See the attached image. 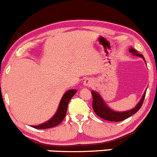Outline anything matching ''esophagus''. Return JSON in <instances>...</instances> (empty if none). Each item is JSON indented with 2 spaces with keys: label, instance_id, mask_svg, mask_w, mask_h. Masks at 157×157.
Returning <instances> with one entry per match:
<instances>
[{
  "label": "esophagus",
  "instance_id": "1",
  "mask_svg": "<svg viewBox=\"0 0 157 157\" xmlns=\"http://www.w3.org/2000/svg\"><path fill=\"white\" fill-rule=\"evenodd\" d=\"M83 85H85V87H91V85H93V80L91 78H86L83 82Z\"/></svg>",
  "mask_w": 157,
  "mask_h": 157
}]
</instances>
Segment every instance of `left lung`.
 <instances>
[{"instance_id": "8db88e82", "label": "left lung", "mask_w": 157, "mask_h": 157, "mask_svg": "<svg viewBox=\"0 0 157 157\" xmlns=\"http://www.w3.org/2000/svg\"><path fill=\"white\" fill-rule=\"evenodd\" d=\"M129 52H131L133 56H139L140 58H142L144 60V62L146 63L145 59H144V56L139 54L137 52V51L135 50L133 48H131L129 49ZM147 64V63H146ZM146 90L144 91V94H143L142 98L140 100V101L138 102L137 105L134 107L132 109L128 110V111H116L114 110L111 109L110 107L108 106V105L106 104V102L104 101L103 98L101 96V94L99 93H98L95 91H91V94H92V108L94 111L95 112V114H97L98 117H101L102 119H105L106 121H121L125 120L128 117H131V116L134 114L135 113L137 112L140 110V108L142 106L143 103H144V98H145L146 95Z\"/></svg>"}]
</instances>
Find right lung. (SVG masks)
<instances>
[{
	"instance_id": "1",
	"label": "right lung",
	"mask_w": 157,
	"mask_h": 157,
	"mask_svg": "<svg viewBox=\"0 0 157 157\" xmlns=\"http://www.w3.org/2000/svg\"><path fill=\"white\" fill-rule=\"evenodd\" d=\"M76 92L77 91L75 89H70L66 91L63 94V98H62L61 101L59 102V105L58 109H57L56 112L54 114L53 117L49 119V121H47L41 124L36 125V126H32L33 128H36V129H47V128H53V127L59 124L66 117L68 104H69V101Z\"/></svg>"
}]
</instances>
